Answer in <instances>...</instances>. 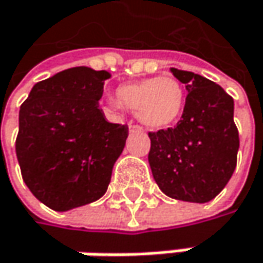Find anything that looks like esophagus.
<instances>
[{
    "label": "esophagus",
    "instance_id": "esophagus-1",
    "mask_svg": "<svg viewBox=\"0 0 263 263\" xmlns=\"http://www.w3.org/2000/svg\"><path fill=\"white\" fill-rule=\"evenodd\" d=\"M128 128H130V132H142V128L139 127V125H128Z\"/></svg>",
    "mask_w": 263,
    "mask_h": 263
}]
</instances>
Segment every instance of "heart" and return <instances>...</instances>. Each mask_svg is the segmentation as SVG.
<instances>
[{"mask_svg": "<svg viewBox=\"0 0 263 263\" xmlns=\"http://www.w3.org/2000/svg\"><path fill=\"white\" fill-rule=\"evenodd\" d=\"M121 104L136 110V118L151 130L170 128L184 110L186 93L179 80L173 77H151L121 84L116 89ZM119 109V104H114Z\"/></svg>", "mask_w": 263, "mask_h": 263, "instance_id": "b5f03b06", "label": "heart"}]
</instances>
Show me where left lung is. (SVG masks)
<instances>
[{
  "label": "left lung",
  "instance_id": "obj_1",
  "mask_svg": "<svg viewBox=\"0 0 263 263\" xmlns=\"http://www.w3.org/2000/svg\"><path fill=\"white\" fill-rule=\"evenodd\" d=\"M186 86L181 119L174 128L148 133V163L160 191L181 201L208 203L224 189L235 168L239 135L233 98L203 76L170 69Z\"/></svg>",
  "mask_w": 263,
  "mask_h": 263
}]
</instances>
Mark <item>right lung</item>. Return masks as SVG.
Masks as SVG:
<instances>
[{
    "label": "right lung",
    "mask_w": 263,
    "mask_h": 263,
    "mask_svg": "<svg viewBox=\"0 0 263 263\" xmlns=\"http://www.w3.org/2000/svg\"><path fill=\"white\" fill-rule=\"evenodd\" d=\"M107 71L69 68L36 83L19 110L16 157L31 194L66 212L101 198L128 127L106 119L98 101Z\"/></svg>",
    "instance_id": "add662e5"
}]
</instances>
